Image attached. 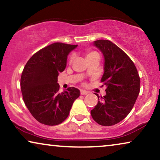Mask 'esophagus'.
I'll list each match as a JSON object with an SVG mask.
<instances>
[{
    "label": "esophagus",
    "mask_w": 160,
    "mask_h": 160,
    "mask_svg": "<svg viewBox=\"0 0 160 160\" xmlns=\"http://www.w3.org/2000/svg\"><path fill=\"white\" fill-rule=\"evenodd\" d=\"M88 93H89L88 91H85V90H81L80 91L81 95H87V94H88Z\"/></svg>",
    "instance_id": "34e87169"
}]
</instances>
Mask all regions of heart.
Wrapping results in <instances>:
<instances>
[{
	"instance_id": "1",
	"label": "heart",
	"mask_w": 160,
	"mask_h": 160,
	"mask_svg": "<svg viewBox=\"0 0 160 160\" xmlns=\"http://www.w3.org/2000/svg\"><path fill=\"white\" fill-rule=\"evenodd\" d=\"M96 52H94V51H91V52H88L87 54H86V58L87 57H91L92 55H94V54H96ZM74 58H75V56L74 55H72L70 57V58H69V62H72V61L74 59Z\"/></svg>"
}]
</instances>
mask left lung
Listing matches in <instances>:
<instances>
[{"label":"left lung","instance_id":"obj_1","mask_svg":"<svg viewBox=\"0 0 160 160\" xmlns=\"http://www.w3.org/2000/svg\"><path fill=\"white\" fill-rule=\"evenodd\" d=\"M104 58L101 82L107 86L106 95L91 111L98 124L111 126L120 122L131 111L140 92V78L134 63L122 49L107 40L93 42Z\"/></svg>","mask_w":160,"mask_h":160}]
</instances>
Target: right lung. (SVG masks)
<instances>
[{
	"label": "right lung",
	"instance_id": "1",
	"mask_svg": "<svg viewBox=\"0 0 160 160\" xmlns=\"http://www.w3.org/2000/svg\"><path fill=\"white\" fill-rule=\"evenodd\" d=\"M78 45L54 42L31 57L22 73V97L31 114L38 122L57 125L66 120L72 106L80 96L76 88L58 93V75L66 68L67 56Z\"/></svg>",
	"mask_w": 160,
	"mask_h": 160
}]
</instances>
